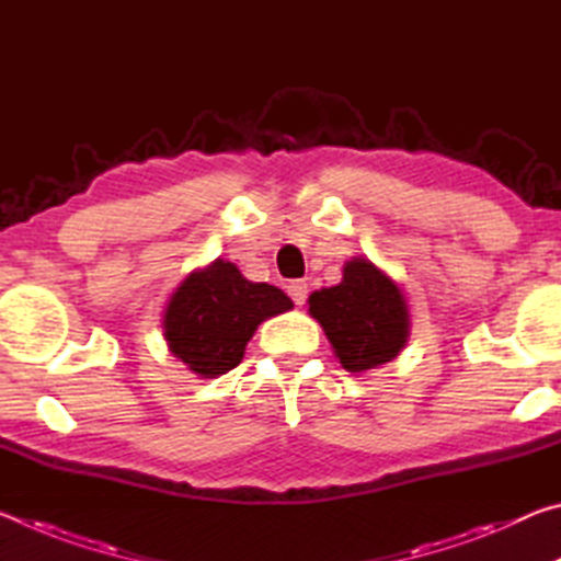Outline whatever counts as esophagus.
Instances as JSON below:
<instances>
[{
  "mask_svg": "<svg viewBox=\"0 0 561 561\" xmlns=\"http://www.w3.org/2000/svg\"><path fill=\"white\" fill-rule=\"evenodd\" d=\"M287 291H289V297H291V301L297 304V307H301L304 301H307V294H309V284L304 282V279H294V282H289V287H287Z\"/></svg>",
  "mask_w": 561,
  "mask_h": 561,
  "instance_id": "34e87169",
  "label": "esophagus"
}]
</instances>
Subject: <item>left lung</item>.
<instances>
[{
    "label": "left lung",
    "mask_w": 561,
    "mask_h": 561,
    "mask_svg": "<svg viewBox=\"0 0 561 561\" xmlns=\"http://www.w3.org/2000/svg\"><path fill=\"white\" fill-rule=\"evenodd\" d=\"M309 314L351 374L396 358L411 329L403 291L368 260H351L341 284L311 294Z\"/></svg>",
    "instance_id": "1"
}]
</instances>
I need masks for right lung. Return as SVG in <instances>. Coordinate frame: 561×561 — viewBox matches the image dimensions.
I'll list each match as a JSON object with an SVG mask.
<instances>
[{
    "mask_svg": "<svg viewBox=\"0 0 561 561\" xmlns=\"http://www.w3.org/2000/svg\"><path fill=\"white\" fill-rule=\"evenodd\" d=\"M282 289L244 279L232 262L217 260L180 284L165 309V341L190 371L217 378L240 364L247 341L264 319L291 309Z\"/></svg>",
    "mask_w": 561,
    "mask_h": 561,
    "instance_id": "1",
    "label": "right lung"
}]
</instances>
